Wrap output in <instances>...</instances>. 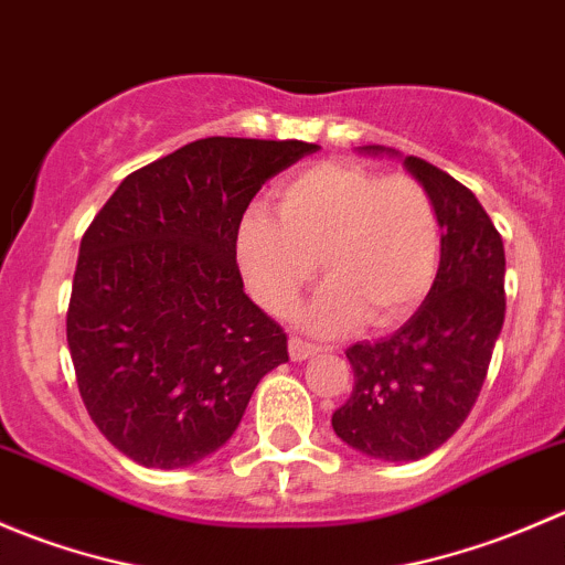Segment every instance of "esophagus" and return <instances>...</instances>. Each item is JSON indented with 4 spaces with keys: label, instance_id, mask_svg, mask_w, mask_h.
<instances>
[{
    "label": "esophagus",
    "instance_id": "34e87169",
    "mask_svg": "<svg viewBox=\"0 0 565 565\" xmlns=\"http://www.w3.org/2000/svg\"><path fill=\"white\" fill-rule=\"evenodd\" d=\"M317 352L319 347L311 344V341H303L300 335H292V339H289V358H292V361H306V358L317 355Z\"/></svg>",
    "mask_w": 565,
    "mask_h": 565
}]
</instances>
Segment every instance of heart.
<instances>
[{
  "instance_id": "1",
  "label": "heart",
  "mask_w": 565,
  "mask_h": 565,
  "mask_svg": "<svg viewBox=\"0 0 565 565\" xmlns=\"http://www.w3.org/2000/svg\"><path fill=\"white\" fill-rule=\"evenodd\" d=\"M440 218L407 174L350 161L306 167L254 207L237 230V262L256 303L287 315L317 270L328 284L306 311L319 333L366 322L388 330L415 315L440 265Z\"/></svg>"
}]
</instances>
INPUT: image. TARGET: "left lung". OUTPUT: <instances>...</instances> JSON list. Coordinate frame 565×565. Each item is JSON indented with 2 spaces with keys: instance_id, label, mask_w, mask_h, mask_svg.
<instances>
[{
  "instance_id": "8db88e82",
  "label": "left lung",
  "mask_w": 565,
  "mask_h": 565,
  "mask_svg": "<svg viewBox=\"0 0 565 565\" xmlns=\"http://www.w3.org/2000/svg\"><path fill=\"white\" fill-rule=\"evenodd\" d=\"M404 167L435 202L440 267L396 333L347 350L355 385L333 413V431L347 446L385 461L429 457L465 424L505 317L503 237L476 193L424 158L407 156Z\"/></svg>"
}]
</instances>
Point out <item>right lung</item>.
<instances>
[{"label":"right lung","instance_id":"obj_1","mask_svg":"<svg viewBox=\"0 0 565 565\" xmlns=\"http://www.w3.org/2000/svg\"><path fill=\"white\" fill-rule=\"evenodd\" d=\"M317 145L210 136L119 182L84 232L67 347L89 418L145 467L196 465L241 424L287 333L243 292L237 230Z\"/></svg>","mask_w":565,"mask_h":565}]
</instances>
